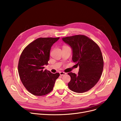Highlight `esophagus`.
Instances as JSON below:
<instances>
[{"label":"esophagus","instance_id":"34e87169","mask_svg":"<svg viewBox=\"0 0 121 121\" xmlns=\"http://www.w3.org/2000/svg\"><path fill=\"white\" fill-rule=\"evenodd\" d=\"M66 74V73H64V72H60V74L61 75H65Z\"/></svg>","mask_w":121,"mask_h":121}]
</instances>
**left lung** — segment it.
Instances as JSON below:
<instances>
[{
  "label": "left lung",
  "instance_id": "8db88e82",
  "mask_svg": "<svg viewBox=\"0 0 121 121\" xmlns=\"http://www.w3.org/2000/svg\"><path fill=\"white\" fill-rule=\"evenodd\" d=\"M73 51L72 60L79 67L78 74L72 72L68 87L72 91L82 93L90 90L100 79L104 59L98 44L85 35H78L62 38Z\"/></svg>",
  "mask_w": 121,
  "mask_h": 121
}]
</instances>
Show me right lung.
I'll return each mask as SVG.
<instances>
[{"mask_svg": "<svg viewBox=\"0 0 121 121\" xmlns=\"http://www.w3.org/2000/svg\"><path fill=\"white\" fill-rule=\"evenodd\" d=\"M60 38H39L29 43L21 55L18 64L20 79L27 90L35 96H42L53 89L59 73L43 69L48 64L50 50Z\"/></svg>", "mask_w": 121, "mask_h": 121, "instance_id": "add662e5", "label": "right lung"}]
</instances>
